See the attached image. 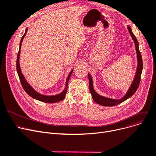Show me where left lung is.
Here are the masks:
<instances>
[{
  "label": "left lung",
  "mask_w": 156,
  "mask_h": 156,
  "mask_svg": "<svg viewBox=\"0 0 156 156\" xmlns=\"http://www.w3.org/2000/svg\"><path fill=\"white\" fill-rule=\"evenodd\" d=\"M127 29L129 30V32L133 40L134 41L135 48H136V52L137 54V68H136V73H135L134 80L133 81L131 86L129 87V88L127 91L126 92V93L125 94V95L123 97H122L120 99H113V98H110L101 96V95L97 93L96 90H94V85H93V81H92L91 75L89 73L88 74V76H89V80L90 92L92 95V98L94 102L96 103L98 105H102L104 106H115L119 104H120L122 102H124V101H125L126 100H127V99L131 98L133 95L136 92V91L137 90L138 88V86L140 82L142 69H143V61H142L141 55L139 50L138 40L134 35V34L133 33L131 28L129 25H127Z\"/></svg>",
  "instance_id": "obj_1"
}]
</instances>
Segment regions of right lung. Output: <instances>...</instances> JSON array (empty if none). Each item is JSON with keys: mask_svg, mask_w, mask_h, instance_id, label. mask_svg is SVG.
Returning <instances> with one entry per match:
<instances>
[{"mask_svg": "<svg viewBox=\"0 0 156 156\" xmlns=\"http://www.w3.org/2000/svg\"><path fill=\"white\" fill-rule=\"evenodd\" d=\"M28 28H27L25 29V34L21 38V40H20V47H19V51L18 53V55H17V59H16V71L18 74V76L20 80V82H21V84L23 88V89L25 91L27 92V94H29V96L35 99L36 100H38L39 101H42V102L46 103H55L59 102V101H61L63 99H64L66 97V94L67 91V85H68L69 82V80L70 78V76H71V74L73 71V69L68 74V76L67 77L66 81V85L64 89L58 94L54 95V96H48V95H44L42 94L37 91H36L34 88L28 83L27 81L26 78H25L24 75L23 74L21 68H20V52H21V46H22V43L23 42V40L26 36V34L27 32Z\"/></svg>", "mask_w": 156, "mask_h": 156, "instance_id": "add662e5", "label": "right lung"}]
</instances>
